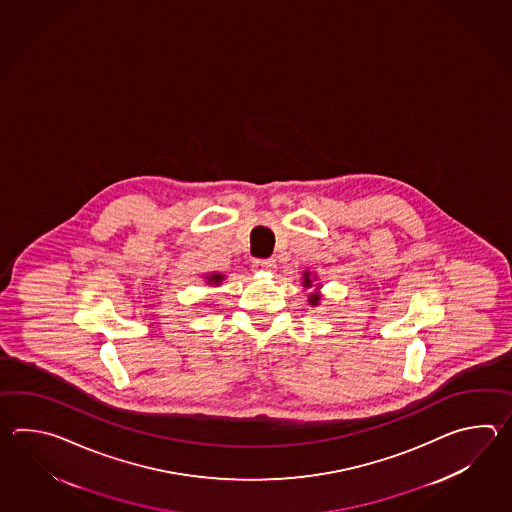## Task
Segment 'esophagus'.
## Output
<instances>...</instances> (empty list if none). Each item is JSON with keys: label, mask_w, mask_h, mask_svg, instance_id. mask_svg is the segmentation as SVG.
Masks as SVG:
<instances>
[{"label": "esophagus", "mask_w": 512, "mask_h": 512, "mask_svg": "<svg viewBox=\"0 0 512 512\" xmlns=\"http://www.w3.org/2000/svg\"><path fill=\"white\" fill-rule=\"evenodd\" d=\"M254 271L263 272V271H274L276 269V260H256L254 261Z\"/></svg>", "instance_id": "34e87169"}]
</instances>
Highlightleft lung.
<instances>
[{
	"label": "left lung",
	"mask_w": 512,
	"mask_h": 512,
	"mask_svg": "<svg viewBox=\"0 0 512 512\" xmlns=\"http://www.w3.org/2000/svg\"><path fill=\"white\" fill-rule=\"evenodd\" d=\"M316 280H318V276H316L315 272L304 271V274H302V287H304L305 291L313 289V285H316L315 291L307 293V304L311 305V307H316V305H320V302H322V293H320L322 283H315Z\"/></svg>",
	"instance_id": "left-lung-1"
}]
</instances>
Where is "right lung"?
Wrapping results in <instances>:
<instances>
[{"label":"right lung","mask_w":512,"mask_h":512,"mask_svg":"<svg viewBox=\"0 0 512 512\" xmlns=\"http://www.w3.org/2000/svg\"><path fill=\"white\" fill-rule=\"evenodd\" d=\"M223 280H225V274H221V272H210V274H205V282H207L208 285L218 287V285H221Z\"/></svg>","instance_id":"add662e5"}]
</instances>
